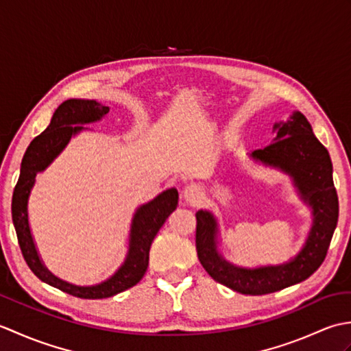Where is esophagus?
Returning <instances> with one entry per match:
<instances>
[{"label":"esophagus","mask_w":351,"mask_h":351,"mask_svg":"<svg viewBox=\"0 0 351 351\" xmlns=\"http://www.w3.org/2000/svg\"><path fill=\"white\" fill-rule=\"evenodd\" d=\"M182 197L190 205H199L204 200V191L196 184H190L182 191Z\"/></svg>","instance_id":"1"}]
</instances>
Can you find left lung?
Returning a JSON list of instances; mask_svg holds the SVG:
<instances>
[{"instance_id":"1","label":"left lung","mask_w":351,"mask_h":351,"mask_svg":"<svg viewBox=\"0 0 351 351\" xmlns=\"http://www.w3.org/2000/svg\"><path fill=\"white\" fill-rule=\"evenodd\" d=\"M273 143L253 151L250 158L288 175L300 199L311 208L312 225L300 252L278 265L238 267L219 250V223L214 214L208 210L196 213L200 264L214 280L249 295L270 294L314 274L326 258L339 214L330 155L312 132L308 119L300 111H293L287 122L273 125Z\"/></svg>"}]
</instances>
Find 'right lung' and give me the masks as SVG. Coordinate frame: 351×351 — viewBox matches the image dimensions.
Segmentation results:
<instances>
[{
	"label": "right lung",
	"mask_w": 351,
	"mask_h": 351,
	"mask_svg": "<svg viewBox=\"0 0 351 351\" xmlns=\"http://www.w3.org/2000/svg\"><path fill=\"white\" fill-rule=\"evenodd\" d=\"M108 107L93 99H68L58 106L48 128L27 147L21 162L19 180L12 197L13 225L29 270L42 282L80 299H107L137 285L147 270L149 250L155 235L178 206V190L169 189L160 193L151 202L137 208L131 220L125 261L107 280L90 287H80L57 278L45 267L36 249L28 221V199L36 184V175L47 169L63 152L72 137L86 130L84 125L99 122L108 114Z\"/></svg>",
	"instance_id": "add662e5"
}]
</instances>
